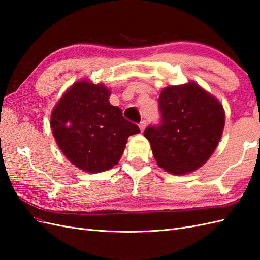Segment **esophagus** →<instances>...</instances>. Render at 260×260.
I'll return each instance as SVG.
<instances>
[{
	"label": "esophagus",
	"instance_id": "esophagus-1",
	"mask_svg": "<svg viewBox=\"0 0 260 260\" xmlns=\"http://www.w3.org/2000/svg\"><path fill=\"white\" fill-rule=\"evenodd\" d=\"M139 126H140V129H141V132H144L145 127H146V120H142Z\"/></svg>",
	"mask_w": 260,
	"mask_h": 260
}]
</instances>
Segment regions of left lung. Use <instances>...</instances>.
<instances>
[{
	"label": "left lung",
	"mask_w": 260,
	"mask_h": 260,
	"mask_svg": "<svg viewBox=\"0 0 260 260\" xmlns=\"http://www.w3.org/2000/svg\"><path fill=\"white\" fill-rule=\"evenodd\" d=\"M158 109L159 124L144 131L158 167L172 174L190 173L202 167L221 139L222 105L194 82H189L163 89Z\"/></svg>",
	"instance_id": "obj_1"
}]
</instances>
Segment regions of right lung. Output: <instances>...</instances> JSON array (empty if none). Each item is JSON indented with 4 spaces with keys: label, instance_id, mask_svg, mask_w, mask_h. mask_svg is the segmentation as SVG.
<instances>
[{
    "label": "right lung",
    "instance_id": "right-lung-1",
    "mask_svg": "<svg viewBox=\"0 0 260 260\" xmlns=\"http://www.w3.org/2000/svg\"><path fill=\"white\" fill-rule=\"evenodd\" d=\"M103 85L79 81L64 93L51 115V128L60 150L77 168L89 173L118 163L127 139L139 126L109 104Z\"/></svg>",
    "mask_w": 260,
    "mask_h": 260
}]
</instances>
